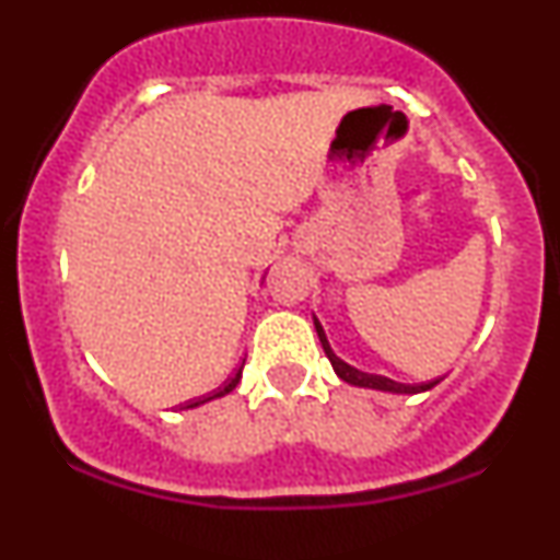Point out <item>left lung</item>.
<instances>
[{
  "mask_svg": "<svg viewBox=\"0 0 560 560\" xmlns=\"http://www.w3.org/2000/svg\"><path fill=\"white\" fill-rule=\"evenodd\" d=\"M313 324H316L320 347H324L326 358L331 361V369L337 371V376L347 384H355V387H369V389H382V392H395V395H419V392H427V389H432V387H436V384H440V378H434V382H423V384H400V382H392V378H387V376L365 374V371L352 369V365L345 363L342 358L334 355L329 339H326V334H324V326L318 324L316 316H313Z\"/></svg>",
  "mask_w": 560,
  "mask_h": 560,
  "instance_id": "8db88e82",
  "label": "left lung"
}]
</instances>
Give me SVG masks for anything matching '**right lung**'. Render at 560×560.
Segmentation results:
<instances>
[{
  "label": "right lung",
  "instance_id": "1",
  "mask_svg": "<svg viewBox=\"0 0 560 560\" xmlns=\"http://www.w3.org/2000/svg\"><path fill=\"white\" fill-rule=\"evenodd\" d=\"M240 378H242V369L236 371V374L229 378V384H223L221 389H215L213 395H202V397H195V400H189V402H186V408H197V405H202V402H208V400H215V397H223V395H229V392L234 389L236 384H240Z\"/></svg>",
  "mask_w": 560,
  "mask_h": 560
}]
</instances>
